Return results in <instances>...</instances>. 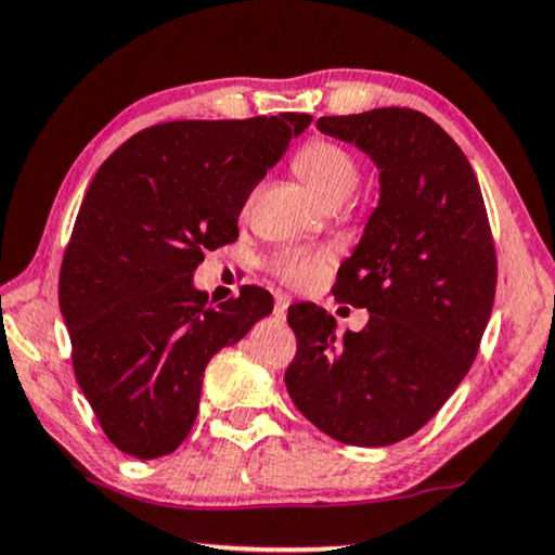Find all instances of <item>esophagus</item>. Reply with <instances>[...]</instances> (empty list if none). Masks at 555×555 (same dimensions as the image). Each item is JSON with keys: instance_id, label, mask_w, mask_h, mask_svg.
Returning a JSON list of instances; mask_svg holds the SVG:
<instances>
[{"instance_id": "obj_1", "label": "esophagus", "mask_w": 555, "mask_h": 555, "mask_svg": "<svg viewBox=\"0 0 555 555\" xmlns=\"http://www.w3.org/2000/svg\"><path fill=\"white\" fill-rule=\"evenodd\" d=\"M288 304H292V299H288L286 294H276V296H274V317H276V319H286Z\"/></svg>"}]
</instances>
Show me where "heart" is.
<instances>
[{
  "label": "heart",
  "instance_id": "b5f03b06",
  "mask_svg": "<svg viewBox=\"0 0 555 555\" xmlns=\"http://www.w3.org/2000/svg\"><path fill=\"white\" fill-rule=\"evenodd\" d=\"M292 166L326 206L352 196L359 185V163L345 145L330 138H311L296 151ZM332 254L326 248L288 246L267 259V271L288 286H311L326 276Z\"/></svg>",
  "mask_w": 555,
  "mask_h": 555
}]
</instances>
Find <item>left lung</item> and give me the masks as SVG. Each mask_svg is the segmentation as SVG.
Returning <instances> with one entry per match:
<instances>
[{"label":"left lung","instance_id":"obj_1","mask_svg":"<svg viewBox=\"0 0 555 555\" xmlns=\"http://www.w3.org/2000/svg\"><path fill=\"white\" fill-rule=\"evenodd\" d=\"M317 128L379 168V206L332 288L370 322L337 337L317 304L288 307L296 354L284 382L319 430L382 448L417 433L470 370L495 299L493 233L473 166L425 113L377 107Z\"/></svg>","mask_w":555,"mask_h":555}]
</instances>
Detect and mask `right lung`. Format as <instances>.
Masks as SVG:
<instances>
[{
	"mask_svg": "<svg viewBox=\"0 0 555 555\" xmlns=\"http://www.w3.org/2000/svg\"><path fill=\"white\" fill-rule=\"evenodd\" d=\"M309 122H160L92 178L62 256L60 311L77 385L125 455L173 452L196 423L210 357L274 309L259 286L214 307L191 279L203 254L238 238L246 198Z\"/></svg>",
	"mask_w": 555,
	"mask_h": 555,
	"instance_id": "add662e5",
	"label": "right lung"
}]
</instances>
